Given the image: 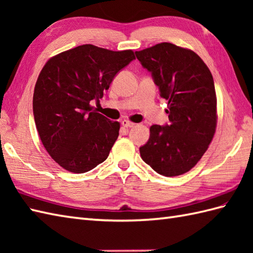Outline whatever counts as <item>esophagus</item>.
Listing matches in <instances>:
<instances>
[{
  "label": "esophagus",
  "instance_id": "1",
  "mask_svg": "<svg viewBox=\"0 0 253 253\" xmlns=\"http://www.w3.org/2000/svg\"><path fill=\"white\" fill-rule=\"evenodd\" d=\"M122 125L124 127H126V128H131V127L135 126V124L129 122V121H127V120H124V121H122Z\"/></svg>",
  "mask_w": 253,
  "mask_h": 253
}]
</instances>
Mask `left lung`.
I'll use <instances>...</instances> for the list:
<instances>
[{
	"label": "left lung",
	"mask_w": 253,
	"mask_h": 253,
	"mask_svg": "<svg viewBox=\"0 0 253 253\" xmlns=\"http://www.w3.org/2000/svg\"><path fill=\"white\" fill-rule=\"evenodd\" d=\"M135 53L169 101V124L150 127L148 142L139 148L141 158L160 175L185 174L202 158L215 132L212 74L195 52L169 42Z\"/></svg>",
	"instance_id": "obj_1"
}]
</instances>
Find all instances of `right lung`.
I'll return each instance as SVG.
<instances>
[{
	"label": "right lung",
	"mask_w": 253,
	"mask_h": 253,
	"mask_svg": "<svg viewBox=\"0 0 253 253\" xmlns=\"http://www.w3.org/2000/svg\"><path fill=\"white\" fill-rule=\"evenodd\" d=\"M135 58L131 50L84 44L50 58L42 68L32 101L35 123L47 153L63 169L85 173L109 157L120 123L96 113L90 102L99 101Z\"/></svg>",
	"instance_id": "1"
}]
</instances>
